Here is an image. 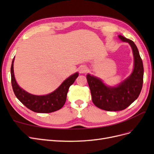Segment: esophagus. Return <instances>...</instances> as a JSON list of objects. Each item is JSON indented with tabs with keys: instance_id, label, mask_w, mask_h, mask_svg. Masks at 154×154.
<instances>
[{
	"instance_id": "1",
	"label": "esophagus",
	"mask_w": 154,
	"mask_h": 154,
	"mask_svg": "<svg viewBox=\"0 0 154 154\" xmlns=\"http://www.w3.org/2000/svg\"><path fill=\"white\" fill-rule=\"evenodd\" d=\"M87 71V67L85 66H81L80 67V73H85Z\"/></svg>"
}]
</instances>
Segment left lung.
Returning a JSON list of instances; mask_svg holds the SVG:
<instances>
[{
	"label": "left lung",
	"mask_w": 154,
	"mask_h": 154,
	"mask_svg": "<svg viewBox=\"0 0 154 154\" xmlns=\"http://www.w3.org/2000/svg\"><path fill=\"white\" fill-rule=\"evenodd\" d=\"M119 38L131 46L134 67L130 76L116 87L104 84L100 78L88 74L87 80L89 86L92 102L98 108L106 111L123 110L136 100L142 89L144 69L138 49L131 40L119 35Z\"/></svg>",
	"instance_id": "obj_1"
}]
</instances>
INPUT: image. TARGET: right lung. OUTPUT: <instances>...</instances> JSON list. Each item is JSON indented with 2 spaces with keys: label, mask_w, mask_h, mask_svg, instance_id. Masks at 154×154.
<instances>
[{
  "label": "right lung",
  "mask_w": 154,
  "mask_h": 154,
  "mask_svg": "<svg viewBox=\"0 0 154 154\" xmlns=\"http://www.w3.org/2000/svg\"><path fill=\"white\" fill-rule=\"evenodd\" d=\"M14 58L11 67V85L14 93L21 103L31 110L38 113H50L60 110L66 101L69 87L76 80L78 73L67 78L54 91L47 95L36 96L25 91L18 86L13 71Z\"/></svg>",
  "instance_id": "obj_1"
}]
</instances>
